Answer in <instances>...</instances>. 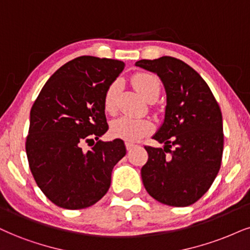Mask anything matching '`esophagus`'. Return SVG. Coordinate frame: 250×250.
I'll return each mask as SVG.
<instances>
[{
	"mask_svg": "<svg viewBox=\"0 0 250 250\" xmlns=\"http://www.w3.org/2000/svg\"><path fill=\"white\" fill-rule=\"evenodd\" d=\"M125 146H126V149H127V150H132L135 147V145L133 143H126Z\"/></svg>",
	"mask_w": 250,
	"mask_h": 250,
	"instance_id": "34e87169",
	"label": "esophagus"
}]
</instances>
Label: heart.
Here are the masks:
<instances>
[{
    "label": "heart",
    "instance_id": "heart-1",
    "mask_svg": "<svg viewBox=\"0 0 250 250\" xmlns=\"http://www.w3.org/2000/svg\"><path fill=\"white\" fill-rule=\"evenodd\" d=\"M132 84L135 90L147 100L154 94H159L160 83L152 74L139 73L132 79ZM119 91V82H113L106 89L104 95V109L107 112H115L117 105V96ZM153 130V124L148 119L134 118L130 116H123L113 120L110 132L115 138L125 141H138L145 135L149 134Z\"/></svg>",
    "mask_w": 250,
    "mask_h": 250
}]
</instances>
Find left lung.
Instances as JSON below:
<instances>
[{"mask_svg": "<svg viewBox=\"0 0 250 250\" xmlns=\"http://www.w3.org/2000/svg\"><path fill=\"white\" fill-rule=\"evenodd\" d=\"M135 66L156 74L166 91L165 118L152 137L163 148L145 147L148 161L141 168L143 183L162 204L189 206L210 189L220 169V107L202 76L182 60L161 57Z\"/></svg>", "mask_w": 250, "mask_h": 250, "instance_id": "obj_1", "label": "left lung"}]
</instances>
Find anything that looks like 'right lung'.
Here are the masks:
<instances>
[{"label":"right lung","instance_id":"obj_1","mask_svg":"<svg viewBox=\"0 0 250 250\" xmlns=\"http://www.w3.org/2000/svg\"><path fill=\"white\" fill-rule=\"evenodd\" d=\"M119 60L79 57L45 83L30 112L26 155L44 195L67 210L97 203L109 190L112 169L126 154L122 139L102 141L109 130L104 95L124 69ZM96 140L89 151L83 142Z\"/></svg>","mask_w":250,"mask_h":250}]
</instances>
